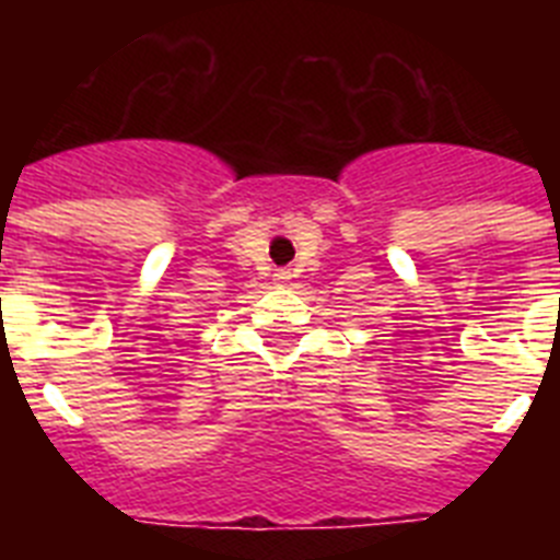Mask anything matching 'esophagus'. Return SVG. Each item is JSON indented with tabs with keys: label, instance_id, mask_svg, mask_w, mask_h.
<instances>
[{
	"label": "esophagus",
	"instance_id": "obj_1",
	"mask_svg": "<svg viewBox=\"0 0 560 560\" xmlns=\"http://www.w3.org/2000/svg\"><path fill=\"white\" fill-rule=\"evenodd\" d=\"M275 280H277V283H289V280H291V271L277 269V271H275Z\"/></svg>",
	"mask_w": 560,
	"mask_h": 560
}]
</instances>
